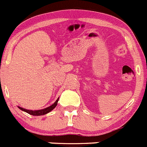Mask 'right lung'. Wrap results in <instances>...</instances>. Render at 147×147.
I'll use <instances>...</instances> for the list:
<instances>
[{"instance_id": "right-lung-1", "label": "right lung", "mask_w": 147, "mask_h": 147, "mask_svg": "<svg viewBox=\"0 0 147 147\" xmlns=\"http://www.w3.org/2000/svg\"><path fill=\"white\" fill-rule=\"evenodd\" d=\"M59 98H57V100L55 101V102H54V103H53L52 105H50V106L46 107V108L42 109V110H27V109L23 108V107H20V106H18V108L20 109L21 110H22V111H24V112H25V113H28V114L32 115H34V116L43 115L47 114L48 113H49V112H51V110H54V109L55 108L56 106H57V102H58Z\"/></svg>"}]
</instances>
